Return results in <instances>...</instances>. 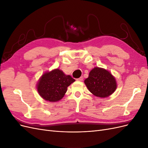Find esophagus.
<instances>
[{
    "label": "esophagus",
    "instance_id": "esophagus-1",
    "mask_svg": "<svg viewBox=\"0 0 148 148\" xmlns=\"http://www.w3.org/2000/svg\"><path fill=\"white\" fill-rule=\"evenodd\" d=\"M83 77H81L80 78H77V81H79V82H82V81H83Z\"/></svg>",
    "mask_w": 148,
    "mask_h": 148
}]
</instances>
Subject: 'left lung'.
Instances as JSON below:
<instances>
[{
	"mask_svg": "<svg viewBox=\"0 0 148 148\" xmlns=\"http://www.w3.org/2000/svg\"><path fill=\"white\" fill-rule=\"evenodd\" d=\"M84 83L94 96L101 98L112 95L117 88L116 79L110 71L97 66L90 71Z\"/></svg>",
	"mask_w": 148,
	"mask_h": 148,
	"instance_id": "left-lung-1",
	"label": "left lung"
}]
</instances>
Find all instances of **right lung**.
Here are the masks:
<instances>
[{
	"instance_id": "obj_1",
	"label": "right lung",
	"mask_w": 148,
	"mask_h": 148,
	"mask_svg": "<svg viewBox=\"0 0 148 148\" xmlns=\"http://www.w3.org/2000/svg\"><path fill=\"white\" fill-rule=\"evenodd\" d=\"M75 81L70 75H65L59 69L44 73L36 84L39 96L45 101L54 102L62 99L67 88Z\"/></svg>"
}]
</instances>
